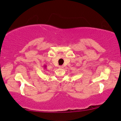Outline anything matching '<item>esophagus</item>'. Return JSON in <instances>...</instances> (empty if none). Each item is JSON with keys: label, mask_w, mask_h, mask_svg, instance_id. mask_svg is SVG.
Here are the masks:
<instances>
[{"label": "esophagus", "mask_w": 121, "mask_h": 121, "mask_svg": "<svg viewBox=\"0 0 121 121\" xmlns=\"http://www.w3.org/2000/svg\"><path fill=\"white\" fill-rule=\"evenodd\" d=\"M59 68H64V66H59Z\"/></svg>", "instance_id": "34e87169"}]
</instances>
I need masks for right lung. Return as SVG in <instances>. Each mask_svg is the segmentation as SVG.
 Segmentation results:
<instances>
[{"mask_svg": "<svg viewBox=\"0 0 121 121\" xmlns=\"http://www.w3.org/2000/svg\"><path fill=\"white\" fill-rule=\"evenodd\" d=\"M46 65H44V66H43V68H45V69H46Z\"/></svg>", "mask_w": 121, "mask_h": 121, "instance_id": "add662e5", "label": "right lung"}]
</instances>
